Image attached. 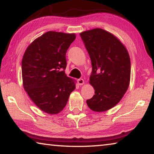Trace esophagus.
<instances>
[{"label": "esophagus", "instance_id": "esophagus-1", "mask_svg": "<svg viewBox=\"0 0 154 154\" xmlns=\"http://www.w3.org/2000/svg\"><path fill=\"white\" fill-rule=\"evenodd\" d=\"M77 82H78V84H79V85H82L84 84V80H83V79H79L77 80Z\"/></svg>", "mask_w": 154, "mask_h": 154}]
</instances>
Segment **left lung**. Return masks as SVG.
Wrapping results in <instances>:
<instances>
[{"label":"left lung","mask_w":154,"mask_h":154,"mask_svg":"<svg viewBox=\"0 0 154 154\" xmlns=\"http://www.w3.org/2000/svg\"><path fill=\"white\" fill-rule=\"evenodd\" d=\"M92 62L89 83L95 94L87 100L91 110L104 112L116 106L130 85V59L119 38L101 28L80 33Z\"/></svg>","instance_id":"left-lung-1"}]
</instances>
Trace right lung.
Returning <instances> with one entry per match:
<instances>
[{"label":"right lung","instance_id":"right-lung-1","mask_svg":"<svg viewBox=\"0 0 154 154\" xmlns=\"http://www.w3.org/2000/svg\"><path fill=\"white\" fill-rule=\"evenodd\" d=\"M75 33L49 31L26 49L22 61L23 86L32 102L48 114H58L66 106L76 80L66 76V53Z\"/></svg>","mask_w":154,"mask_h":154}]
</instances>
